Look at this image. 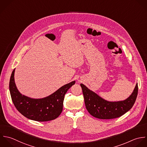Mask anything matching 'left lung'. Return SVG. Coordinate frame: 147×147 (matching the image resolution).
I'll return each instance as SVG.
<instances>
[{"label":"left lung","instance_id":"obj_1","mask_svg":"<svg viewBox=\"0 0 147 147\" xmlns=\"http://www.w3.org/2000/svg\"><path fill=\"white\" fill-rule=\"evenodd\" d=\"M80 85L86 109L92 116L99 119H112L125 114L134 106L138 93L137 83L133 92L127 99L119 101H109L101 97L83 84Z\"/></svg>","mask_w":147,"mask_h":147}]
</instances>
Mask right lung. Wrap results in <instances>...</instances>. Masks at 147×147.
Masks as SVG:
<instances>
[{
	"label": "right lung",
	"instance_id": "1",
	"mask_svg": "<svg viewBox=\"0 0 147 147\" xmlns=\"http://www.w3.org/2000/svg\"><path fill=\"white\" fill-rule=\"evenodd\" d=\"M15 69L10 77L9 88L12 101L17 110L26 118L36 121H48L57 118L63 109L65 95L76 81L62 86L46 97L33 98L21 94L18 90L14 79Z\"/></svg>",
	"mask_w": 147,
	"mask_h": 147
}]
</instances>
